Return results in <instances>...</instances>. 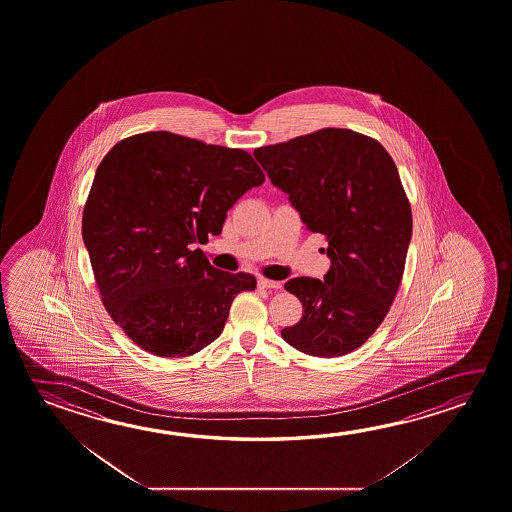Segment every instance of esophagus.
<instances>
[{
  "mask_svg": "<svg viewBox=\"0 0 512 512\" xmlns=\"http://www.w3.org/2000/svg\"><path fill=\"white\" fill-rule=\"evenodd\" d=\"M259 287L260 289H282V284L280 282H275V280H268V278H259Z\"/></svg>",
  "mask_w": 512,
  "mask_h": 512,
  "instance_id": "34e87169",
  "label": "esophagus"
}]
</instances>
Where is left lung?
<instances>
[{
    "label": "left lung",
    "mask_w": 512,
    "mask_h": 512,
    "mask_svg": "<svg viewBox=\"0 0 512 512\" xmlns=\"http://www.w3.org/2000/svg\"><path fill=\"white\" fill-rule=\"evenodd\" d=\"M312 234L327 239L325 280L285 282L303 316L282 337L312 357L357 350L380 327L402 282L411 205L391 155L368 135L323 128L253 151Z\"/></svg>",
    "instance_id": "1"
}]
</instances>
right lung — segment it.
I'll return each instance as SVG.
<instances>
[{"label": "right lung", "instance_id": "add662e5", "mask_svg": "<svg viewBox=\"0 0 512 512\" xmlns=\"http://www.w3.org/2000/svg\"><path fill=\"white\" fill-rule=\"evenodd\" d=\"M262 184L248 151L171 132L132 135L101 160L82 235L101 302L137 346L189 357L218 339L257 280L210 266L193 246L221 234L232 205Z\"/></svg>", "mask_w": 512, "mask_h": 512}]
</instances>
